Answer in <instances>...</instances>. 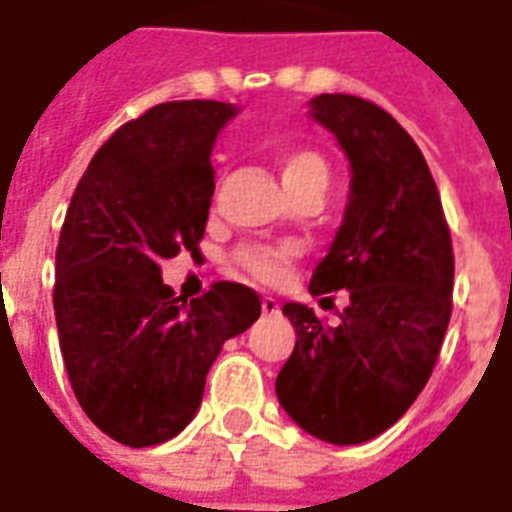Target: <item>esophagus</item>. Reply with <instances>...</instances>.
Returning a JSON list of instances; mask_svg holds the SVG:
<instances>
[{
	"instance_id": "obj_1",
	"label": "esophagus",
	"mask_w": 512,
	"mask_h": 512,
	"mask_svg": "<svg viewBox=\"0 0 512 512\" xmlns=\"http://www.w3.org/2000/svg\"><path fill=\"white\" fill-rule=\"evenodd\" d=\"M260 310H263V315H277V312H279L277 299H271V296H266V299L260 301Z\"/></svg>"
}]
</instances>
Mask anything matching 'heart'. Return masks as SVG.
I'll use <instances>...</instances> for the list:
<instances>
[{"instance_id": "1", "label": "heart", "mask_w": 512, "mask_h": 512, "mask_svg": "<svg viewBox=\"0 0 512 512\" xmlns=\"http://www.w3.org/2000/svg\"><path fill=\"white\" fill-rule=\"evenodd\" d=\"M279 175H282V183L288 194L299 189H307V186H323L329 183V167L315 150H290L285 156L279 158ZM244 266L255 274L257 279H266V282H274L285 274V255L277 252V249H246Z\"/></svg>"}]
</instances>
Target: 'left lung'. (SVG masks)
Returning a JSON list of instances; mask_svg holds the SVG:
<instances>
[{
	"mask_svg": "<svg viewBox=\"0 0 512 512\" xmlns=\"http://www.w3.org/2000/svg\"><path fill=\"white\" fill-rule=\"evenodd\" d=\"M310 117L351 164L343 222L310 293L348 290L340 323L299 301L282 312L296 348L279 370L288 417L329 444H362L403 417L428 384L452 312V241L439 189L395 117L356 95H315Z\"/></svg>",
	"mask_w": 512,
	"mask_h": 512,
	"instance_id": "8db88e82",
	"label": "left lung"
}]
</instances>
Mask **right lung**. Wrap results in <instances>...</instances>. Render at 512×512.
Masks as SVG:
<instances>
[{
	"label": "right lung",
	"instance_id": "right-lung-1",
	"mask_svg": "<svg viewBox=\"0 0 512 512\" xmlns=\"http://www.w3.org/2000/svg\"><path fill=\"white\" fill-rule=\"evenodd\" d=\"M238 106L169 101L109 136L73 191L57 244L54 315L73 395L106 436L153 447L189 425L222 345L260 318V296L216 282L175 299L161 260L197 252L211 153Z\"/></svg>",
	"mask_w": 512,
	"mask_h": 512
}]
</instances>
